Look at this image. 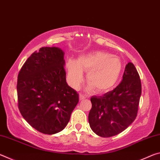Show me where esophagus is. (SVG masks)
Segmentation results:
<instances>
[{"instance_id":"34e87169","label":"esophagus","mask_w":160,"mask_h":160,"mask_svg":"<svg viewBox=\"0 0 160 160\" xmlns=\"http://www.w3.org/2000/svg\"><path fill=\"white\" fill-rule=\"evenodd\" d=\"M85 98H86V97H85V95H83V94H79V99H80V101H82V100H84Z\"/></svg>"}]
</instances>
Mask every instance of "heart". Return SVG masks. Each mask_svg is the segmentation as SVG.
<instances>
[{
  "label": "heart",
  "instance_id": "heart-1",
  "mask_svg": "<svg viewBox=\"0 0 160 160\" xmlns=\"http://www.w3.org/2000/svg\"><path fill=\"white\" fill-rule=\"evenodd\" d=\"M68 80L74 89L79 88L83 80V72H87L88 90L97 93L110 90L117 83L123 70L121 59L104 51H92L79 56L77 60L67 63Z\"/></svg>",
  "mask_w": 160,
  "mask_h": 160
}]
</instances>
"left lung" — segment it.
<instances>
[{
  "label": "left lung",
  "instance_id": "left-lung-1",
  "mask_svg": "<svg viewBox=\"0 0 160 160\" xmlns=\"http://www.w3.org/2000/svg\"><path fill=\"white\" fill-rule=\"evenodd\" d=\"M141 82L131 62L126 65L121 82L103 96L91 97L88 121L94 132L103 138L112 137L126 130L136 118Z\"/></svg>",
  "mask_w": 160,
  "mask_h": 160
}]
</instances>
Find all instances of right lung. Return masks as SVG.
<instances>
[{"label": "right lung", "mask_w": 160, "mask_h": 160, "mask_svg": "<svg viewBox=\"0 0 160 160\" xmlns=\"http://www.w3.org/2000/svg\"><path fill=\"white\" fill-rule=\"evenodd\" d=\"M64 54L58 47H42L29 56L18 74L19 110L29 125L44 134L63 131L79 101L66 82Z\"/></svg>", "instance_id": "obj_1"}]
</instances>
